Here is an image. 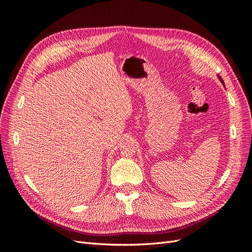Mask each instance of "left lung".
Masks as SVG:
<instances>
[{"label":"left lung","mask_w":252,"mask_h":252,"mask_svg":"<svg viewBox=\"0 0 252 252\" xmlns=\"http://www.w3.org/2000/svg\"><path fill=\"white\" fill-rule=\"evenodd\" d=\"M218 78H219V80L220 81V83H222V84H223V85H224V87H225V84H224V82H223L222 78H220V75H218Z\"/></svg>","instance_id":"8db88e82"}]
</instances>
